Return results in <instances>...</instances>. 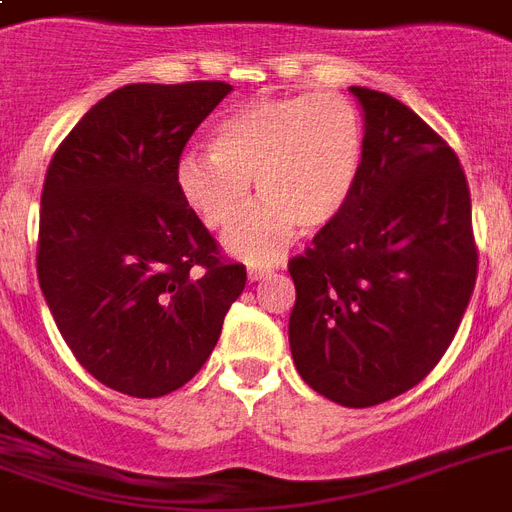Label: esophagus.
<instances>
[{
    "label": "esophagus",
    "mask_w": 512,
    "mask_h": 512,
    "mask_svg": "<svg viewBox=\"0 0 512 512\" xmlns=\"http://www.w3.org/2000/svg\"><path fill=\"white\" fill-rule=\"evenodd\" d=\"M271 273H273L271 265H249V268H247L249 281H263V279H268Z\"/></svg>",
    "instance_id": "esophagus-1"
}]
</instances>
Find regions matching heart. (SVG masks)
Segmentation results:
<instances>
[{
    "label": "heart",
    "mask_w": 512,
    "mask_h": 512,
    "mask_svg": "<svg viewBox=\"0 0 512 512\" xmlns=\"http://www.w3.org/2000/svg\"><path fill=\"white\" fill-rule=\"evenodd\" d=\"M364 159V122L337 92H303L244 103L212 130V151H185L175 180L207 228H225L249 201V177L263 196L225 247L249 263L279 257L300 225L321 231L342 215Z\"/></svg>",
    "instance_id": "obj_1"
}]
</instances>
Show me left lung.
I'll use <instances>...</instances> for the list:
<instances>
[{"label": "left lung", "mask_w": 512, "mask_h": 512, "mask_svg": "<svg viewBox=\"0 0 512 512\" xmlns=\"http://www.w3.org/2000/svg\"><path fill=\"white\" fill-rule=\"evenodd\" d=\"M364 159L348 207L289 260V348L300 377L353 409L401 396L441 361L476 287L460 159L412 108L350 87Z\"/></svg>", "instance_id": "obj_1"}]
</instances>
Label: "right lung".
<instances>
[{
  "mask_svg": "<svg viewBox=\"0 0 512 512\" xmlns=\"http://www.w3.org/2000/svg\"><path fill=\"white\" fill-rule=\"evenodd\" d=\"M233 87L127 84L95 103L44 177L36 273L87 372L135 398L183 388L217 345L247 271L177 191L193 130Z\"/></svg>",
  "mask_w": 512,
  "mask_h": 512,
  "instance_id": "1",
  "label": "right lung"
}]
</instances>
